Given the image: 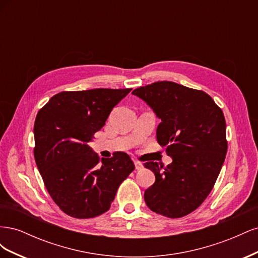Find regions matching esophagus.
I'll list each match as a JSON object with an SVG mask.
<instances>
[{"label": "esophagus", "instance_id": "esophagus-1", "mask_svg": "<svg viewBox=\"0 0 258 258\" xmlns=\"http://www.w3.org/2000/svg\"><path fill=\"white\" fill-rule=\"evenodd\" d=\"M135 166H136V169H137V170H141V169L143 168V163L138 161V160H136V161H135Z\"/></svg>", "mask_w": 258, "mask_h": 258}]
</instances>
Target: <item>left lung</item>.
<instances>
[{"mask_svg": "<svg viewBox=\"0 0 258 258\" xmlns=\"http://www.w3.org/2000/svg\"><path fill=\"white\" fill-rule=\"evenodd\" d=\"M132 93L161 119L157 142L172 157L166 168L144 163L156 177L144 192L146 206L163 216L183 217L206 200L221 172L227 153L223 111L205 91L173 82H156Z\"/></svg>", "mask_w": 258, "mask_h": 258, "instance_id": "8db88e82", "label": "left lung"}]
</instances>
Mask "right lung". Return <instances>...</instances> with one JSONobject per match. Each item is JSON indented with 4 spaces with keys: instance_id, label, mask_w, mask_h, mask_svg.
<instances>
[{
    "instance_id": "obj_1",
    "label": "right lung",
    "mask_w": 258,
    "mask_h": 258,
    "mask_svg": "<svg viewBox=\"0 0 258 258\" xmlns=\"http://www.w3.org/2000/svg\"><path fill=\"white\" fill-rule=\"evenodd\" d=\"M131 88L62 91L38 111L34 158L52 200L75 218H91L110 209L119 185L135 170L129 155L100 159L88 143L113 107Z\"/></svg>"
}]
</instances>
